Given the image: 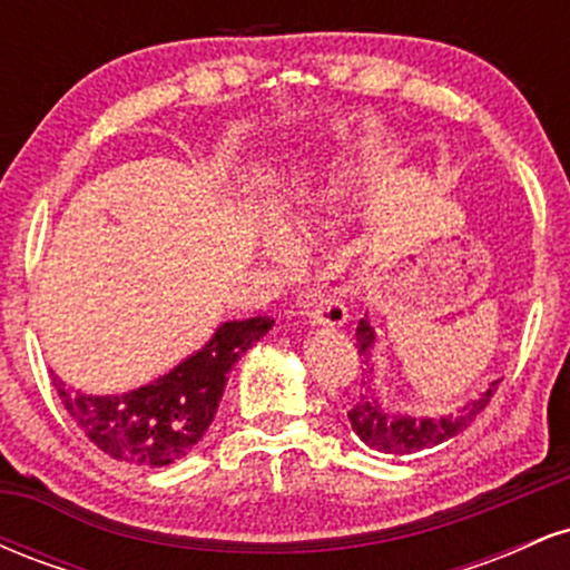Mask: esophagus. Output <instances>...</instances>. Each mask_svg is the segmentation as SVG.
I'll return each instance as SVG.
<instances>
[{"label": "esophagus", "instance_id": "1", "mask_svg": "<svg viewBox=\"0 0 570 570\" xmlns=\"http://www.w3.org/2000/svg\"><path fill=\"white\" fill-rule=\"evenodd\" d=\"M307 318L311 324L318 326H343L348 322V307L337 294H318L311 305H307Z\"/></svg>", "mask_w": 570, "mask_h": 570}]
</instances>
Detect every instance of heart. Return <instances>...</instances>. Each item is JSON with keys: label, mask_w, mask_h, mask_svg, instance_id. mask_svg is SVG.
<instances>
[{"label": "heart", "mask_w": 570, "mask_h": 570, "mask_svg": "<svg viewBox=\"0 0 570 570\" xmlns=\"http://www.w3.org/2000/svg\"><path fill=\"white\" fill-rule=\"evenodd\" d=\"M330 208H332L330 195H326V198H322V200H316V206H313L311 212L299 214V217H297V230L303 235H313L316 230H322V227H324V212H330ZM259 238H263L265 252L273 254V257H286V254H289V244H286V238L276 230V227L263 225V230H259Z\"/></svg>", "instance_id": "obj_1"}]
</instances>
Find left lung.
<instances>
[{
  "label": "left lung",
  "instance_id": "1",
  "mask_svg": "<svg viewBox=\"0 0 570 570\" xmlns=\"http://www.w3.org/2000/svg\"><path fill=\"white\" fill-rule=\"evenodd\" d=\"M375 345V330H372L367 318L356 324V348L358 356L367 358L370 364V351ZM372 364H370V381H372ZM495 381L490 389L482 394L480 399H472L469 404H463L455 415L448 417H412V415H396V412L385 410L381 404V399L375 396V389L372 383H364V394L356 399L348 412V421L353 434L358 436L364 444L370 448L381 450V453H391V455H410V453H421V450L436 448V444L448 442L450 436L461 434L469 423L480 415L482 410L488 407L490 396H493Z\"/></svg>",
  "mask_w": 570,
  "mask_h": 570
}]
</instances>
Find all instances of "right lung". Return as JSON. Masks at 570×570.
Returning <instances> with one entry per match:
<instances>
[{
    "instance_id": "right-lung-1",
    "label": "right lung",
    "mask_w": 570,
    "mask_h": 570,
    "mask_svg": "<svg viewBox=\"0 0 570 570\" xmlns=\"http://www.w3.org/2000/svg\"><path fill=\"white\" fill-rule=\"evenodd\" d=\"M271 326V316L225 322L179 367L128 394L90 396L69 389L58 375L53 385L63 407L98 450L136 466H168L187 455L212 426L235 362Z\"/></svg>"
}]
</instances>
